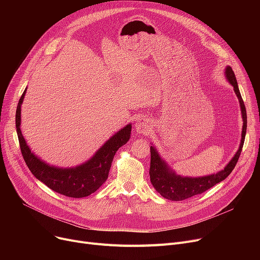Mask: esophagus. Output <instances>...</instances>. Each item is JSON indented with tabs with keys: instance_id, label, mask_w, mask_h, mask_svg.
<instances>
[{
	"instance_id": "obj_1",
	"label": "esophagus",
	"mask_w": 260,
	"mask_h": 260,
	"mask_svg": "<svg viewBox=\"0 0 260 260\" xmlns=\"http://www.w3.org/2000/svg\"><path fill=\"white\" fill-rule=\"evenodd\" d=\"M149 131V123L145 119H140L137 124H136V132H137L139 135L146 134Z\"/></svg>"
}]
</instances>
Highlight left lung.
<instances>
[{
  "label": "left lung",
  "instance_id": "left-lung-1",
  "mask_svg": "<svg viewBox=\"0 0 260 260\" xmlns=\"http://www.w3.org/2000/svg\"><path fill=\"white\" fill-rule=\"evenodd\" d=\"M225 77L232 84V86L234 87L235 93L237 95L241 107L243 125L241 134V142L238 151L222 171L213 175L194 177L193 178V177H181L179 175H177L173 170H171L170 167H168L167 162L160 157L157 149L154 146H151V168H149L151 182L157 192L166 199L179 201L206 192V190H208L215 184L224 180L236 167V163L242 151L245 133H247V112H245V106L238 88L235 74L231 66H228L225 68Z\"/></svg>",
  "mask_w": 260,
  "mask_h": 260
}]
</instances>
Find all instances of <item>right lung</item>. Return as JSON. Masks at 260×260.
I'll return each instance as SVG.
<instances>
[{
	"mask_svg": "<svg viewBox=\"0 0 260 260\" xmlns=\"http://www.w3.org/2000/svg\"><path fill=\"white\" fill-rule=\"evenodd\" d=\"M26 89L19 100L16 112V127L22 156L26 166L38 180L61 195L72 198H83L94 193L107 179L112 162L118 149L131 137L132 124L109 138L88 161L76 168L63 169L51 167L31 153L21 132V105Z\"/></svg>",
	"mask_w": 260,
	"mask_h": 260,
	"instance_id": "right-lung-1",
	"label": "right lung"
}]
</instances>
